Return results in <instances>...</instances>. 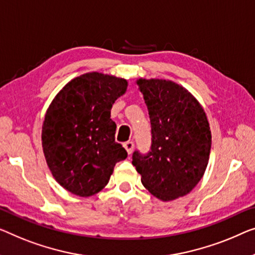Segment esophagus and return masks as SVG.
<instances>
[{
	"mask_svg": "<svg viewBox=\"0 0 255 255\" xmlns=\"http://www.w3.org/2000/svg\"><path fill=\"white\" fill-rule=\"evenodd\" d=\"M124 146H125V149L127 150L128 154H130L132 150H134V142H131V140H128V142H125Z\"/></svg>",
	"mask_w": 255,
	"mask_h": 255,
	"instance_id": "esophagus-1",
	"label": "esophagus"
}]
</instances>
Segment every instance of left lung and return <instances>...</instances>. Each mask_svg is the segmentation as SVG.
I'll use <instances>...</instances> for the list:
<instances>
[{
    "mask_svg": "<svg viewBox=\"0 0 255 255\" xmlns=\"http://www.w3.org/2000/svg\"><path fill=\"white\" fill-rule=\"evenodd\" d=\"M149 110L151 151L132 154L144 188L162 201L198 184L210 160L212 134L201 104L183 86L165 79L136 80Z\"/></svg>",
    "mask_w": 255,
    "mask_h": 255,
    "instance_id": "1",
    "label": "left lung"
}]
</instances>
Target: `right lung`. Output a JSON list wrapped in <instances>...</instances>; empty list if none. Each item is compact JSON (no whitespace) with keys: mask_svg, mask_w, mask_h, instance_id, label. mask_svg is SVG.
I'll use <instances>...</instances> for the list:
<instances>
[{"mask_svg":"<svg viewBox=\"0 0 255 255\" xmlns=\"http://www.w3.org/2000/svg\"><path fill=\"white\" fill-rule=\"evenodd\" d=\"M128 81L89 72L67 82L45 112L42 147L55 180L79 197H90L109 183L127 151L116 142L112 105L126 94Z\"/></svg>","mask_w":255,"mask_h":255,"instance_id":"right-lung-1","label":"right lung"}]
</instances>
